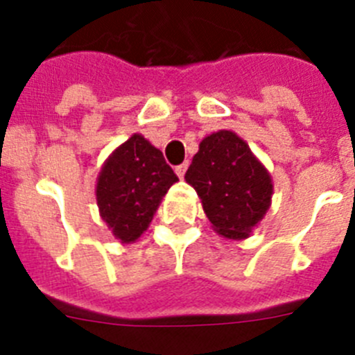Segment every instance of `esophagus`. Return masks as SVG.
<instances>
[{
  "mask_svg": "<svg viewBox=\"0 0 355 355\" xmlns=\"http://www.w3.org/2000/svg\"><path fill=\"white\" fill-rule=\"evenodd\" d=\"M187 168H188V162L181 163V165H178V167H175V174L180 175V178H183L184 172H187Z\"/></svg>",
  "mask_w": 355,
  "mask_h": 355,
  "instance_id": "esophagus-1",
  "label": "esophagus"
}]
</instances>
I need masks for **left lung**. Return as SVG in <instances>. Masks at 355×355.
Segmentation results:
<instances>
[{
  "mask_svg": "<svg viewBox=\"0 0 355 355\" xmlns=\"http://www.w3.org/2000/svg\"><path fill=\"white\" fill-rule=\"evenodd\" d=\"M184 180L196 188L216 233L229 240L249 236L270 208V174L233 131L206 137Z\"/></svg>",
  "mask_w": 355,
  "mask_h": 355,
  "instance_id": "left-lung-1",
  "label": "left lung"
}]
</instances>
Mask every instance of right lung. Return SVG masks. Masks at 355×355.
I'll use <instances>...</instances> for the list:
<instances>
[{
  "mask_svg": "<svg viewBox=\"0 0 355 355\" xmlns=\"http://www.w3.org/2000/svg\"><path fill=\"white\" fill-rule=\"evenodd\" d=\"M178 181L162 150L133 135L106 159L96 187L97 206L115 238L131 243L149 227L163 196Z\"/></svg>",
  "mask_w": 355,
  "mask_h": 355,
  "instance_id": "right-lung-1",
  "label": "right lung"
}]
</instances>
